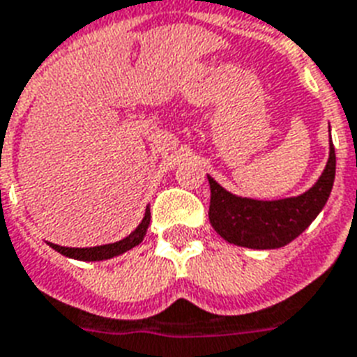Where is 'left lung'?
I'll return each instance as SVG.
<instances>
[{
	"label": "left lung",
	"instance_id": "1",
	"mask_svg": "<svg viewBox=\"0 0 357 357\" xmlns=\"http://www.w3.org/2000/svg\"><path fill=\"white\" fill-rule=\"evenodd\" d=\"M207 179L211 187L209 222L220 237L244 248H282L298 237L326 206L335 179V150L330 140L326 167L311 189L282 200L243 198L224 189L211 176Z\"/></svg>",
	"mask_w": 357,
	"mask_h": 357
}]
</instances>
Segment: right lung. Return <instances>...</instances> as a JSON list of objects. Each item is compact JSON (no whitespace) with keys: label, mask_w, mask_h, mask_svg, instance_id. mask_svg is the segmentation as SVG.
Masks as SVG:
<instances>
[{"label":"right lung","mask_w":357,"mask_h":357,"mask_svg":"<svg viewBox=\"0 0 357 357\" xmlns=\"http://www.w3.org/2000/svg\"><path fill=\"white\" fill-rule=\"evenodd\" d=\"M150 206L146 207L144 218L140 220V224L131 231L126 238L122 241H116V243L103 244V246H92V248H66V246H59V244L47 243L55 252L66 255V257H72V259L77 261H103L111 259V257H116V255L128 252V250L135 248L137 244L142 243L146 231H148V226H150Z\"/></svg>","instance_id":"obj_1"}]
</instances>
